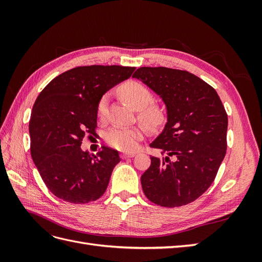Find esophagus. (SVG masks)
I'll return each mask as SVG.
<instances>
[{
    "mask_svg": "<svg viewBox=\"0 0 262 262\" xmlns=\"http://www.w3.org/2000/svg\"><path fill=\"white\" fill-rule=\"evenodd\" d=\"M134 155H136V153H122V154H121V158H123V160H125V158L133 157Z\"/></svg>",
    "mask_w": 262,
    "mask_h": 262,
    "instance_id": "1",
    "label": "esophagus"
}]
</instances>
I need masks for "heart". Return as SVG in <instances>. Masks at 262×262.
I'll return each mask as SVG.
<instances>
[{
	"instance_id": "1",
	"label": "heart",
	"mask_w": 262,
	"mask_h": 262,
	"mask_svg": "<svg viewBox=\"0 0 262 262\" xmlns=\"http://www.w3.org/2000/svg\"><path fill=\"white\" fill-rule=\"evenodd\" d=\"M120 94L134 109L139 110V120L148 129L156 130L164 124L167 116L166 110L161 105L153 104V94L146 86L137 81L126 82L120 87ZM107 108L108 96L105 95L98 102V117L100 119L106 117ZM145 133V129L142 125L114 126L107 132L106 141L109 145L122 152H133L144 139Z\"/></svg>"
}]
</instances>
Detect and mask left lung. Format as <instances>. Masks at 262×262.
<instances>
[{
    "label": "left lung",
    "mask_w": 262,
    "mask_h": 262,
    "mask_svg": "<svg viewBox=\"0 0 262 262\" xmlns=\"http://www.w3.org/2000/svg\"><path fill=\"white\" fill-rule=\"evenodd\" d=\"M132 77L160 95L167 108V123L149 144L164 158L150 156L141 176L144 194L166 208L191 203L212 185L225 157V108L211 85L187 71L143 67Z\"/></svg>",
    "instance_id": "8db88e82"
}]
</instances>
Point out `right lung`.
Wrapping results in <instances>:
<instances>
[{
    "label": "right lung",
    "instance_id": "obj_1",
    "mask_svg": "<svg viewBox=\"0 0 262 262\" xmlns=\"http://www.w3.org/2000/svg\"><path fill=\"white\" fill-rule=\"evenodd\" d=\"M136 68L77 67L54 77L39 94L29 120L30 154L47 188L70 203H89L105 193L118 150L83 152V139L96 136L98 102Z\"/></svg>",
    "mask_w": 262,
    "mask_h": 262
}]
</instances>
